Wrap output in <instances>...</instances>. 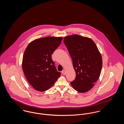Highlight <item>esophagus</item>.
I'll return each mask as SVG.
<instances>
[{
  "label": "esophagus",
  "instance_id": "34e87169",
  "mask_svg": "<svg viewBox=\"0 0 124 124\" xmlns=\"http://www.w3.org/2000/svg\"><path fill=\"white\" fill-rule=\"evenodd\" d=\"M62 73L64 74V75H65V74H66V71L65 70H63V71H62Z\"/></svg>",
  "mask_w": 124,
  "mask_h": 124
}]
</instances>
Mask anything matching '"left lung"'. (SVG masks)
<instances>
[{
	"mask_svg": "<svg viewBox=\"0 0 124 124\" xmlns=\"http://www.w3.org/2000/svg\"><path fill=\"white\" fill-rule=\"evenodd\" d=\"M64 42L72 60L76 76L71 84L74 90L84 93L93 88L100 75L102 59L91 39L74 34L65 37Z\"/></svg>",
	"mask_w": 124,
	"mask_h": 124,
	"instance_id": "left-lung-1",
	"label": "left lung"
}]
</instances>
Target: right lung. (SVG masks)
<instances>
[{
    "label": "right lung",
    "instance_id": "add662e5",
    "mask_svg": "<svg viewBox=\"0 0 124 124\" xmlns=\"http://www.w3.org/2000/svg\"><path fill=\"white\" fill-rule=\"evenodd\" d=\"M62 37H46L30 42L24 52L22 66L24 75L32 87L44 92L51 87L60 76L52 59Z\"/></svg>",
    "mask_w": 124,
    "mask_h": 124
}]
</instances>
